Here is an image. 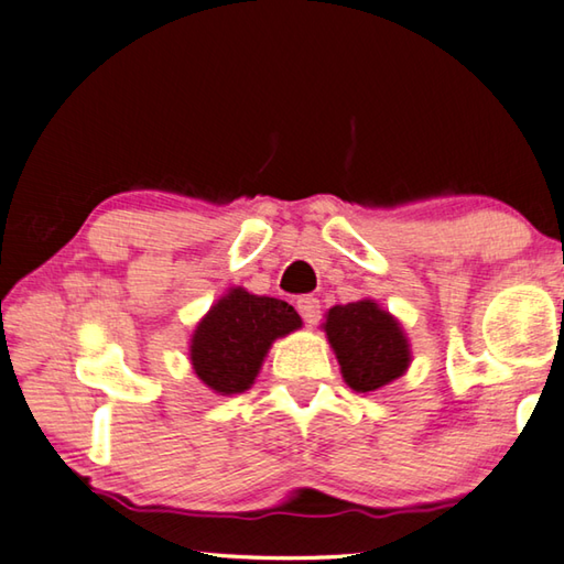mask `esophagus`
I'll list each match as a JSON object with an SVG mask.
<instances>
[{
	"label": "esophagus",
	"mask_w": 564,
	"mask_h": 564,
	"mask_svg": "<svg viewBox=\"0 0 564 564\" xmlns=\"http://www.w3.org/2000/svg\"><path fill=\"white\" fill-rule=\"evenodd\" d=\"M296 312L302 314L306 326H314L322 316V304H318L316 296H302V300H296Z\"/></svg>",
	"instance_id": "1"
}]
</instances>
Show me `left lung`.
<instances>
[{"mask_svg":"<svg viewBox=\"0 0 564 564\" xmlns=\"http://www.w3.org/2000/svg\"><path fill=\"white\" fill-rule=\"evenodd\" d=\"M322 328L350 390L373 392L408 373L410 338L398 318L376 300L366 296L332 306Z\"/></svg>","mask_w":564,"mask_h":564,"instance_id":"left-lung-1","label":"left lung"}]
</instances>
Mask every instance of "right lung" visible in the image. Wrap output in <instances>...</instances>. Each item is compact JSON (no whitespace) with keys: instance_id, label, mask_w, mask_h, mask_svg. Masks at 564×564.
Listing matches in <instances>:
<instances>
[{"instance_id":"obj_1","label":"right lung","mask_w":564,"mask_h":564,"mask_svg":"<svg viewBox=\"0 0 564 564\" xmlns=\"http://www.w3.org/2000/svg\"><path fill=\"white\" fill-rule=\"evenodd\" d=\"M296 328L302 316L294 306L230 286L191 334V368L218 395H240L252 388L272 344Z\"/></svg>"}]
</instances>
